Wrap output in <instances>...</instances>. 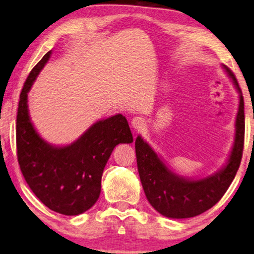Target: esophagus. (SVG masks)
I'll list each match as a JSON object with an SVG mask.
<instances>
[{
	"mask_svg": "<svg viewBox=\"0 0 254 254\" xmlns=\"http://www.w3.org/2000/svg\"><path fill=\"white\" fill-rule=\"evenodd\" d=\"M131 126H132V127L134 128V130L140 131V130H142V128L144 127V126H146V123H144V120L142 118L135 116V118H133V119H132V121H131Z\"/></svg>",
	"mask_w": 254,
	"mask_h": 254,
	"instance_id": "34e87169",
	"label": "esophagus"
}]
</instances>
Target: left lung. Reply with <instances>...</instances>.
I'll use <instances>...</instances> for the list:
<instances>
[{
    "mask_svg": "<svg viewBox=\"0 0 254 254\" xmlns=\"http://www.w3.org/2000/svg\"><path fill=\"white\" fill-rule=\"evenodd\" d=\"M229 78L240 92V105L235 122V141L226 166L214 175L190 180L176 175L141 136L135 140L138 171L149 202L159 214L170 218H190L214 207L223 198L234 180L242 159L244 147V100L233 72L224 65Z\"/></svg>",
    "mask_w": 254,
    "mask_h": 254,
    "instance_id": "1",
    "label": "left lung"
}]
</instances>
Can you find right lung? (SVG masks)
I'll return each instance as SVG.
<instances>
[{"label":"right lung","instance_id":"add662e5","mask_svg":"<svg viewBox=\"0 0 254 254\" xmlns=\"http://www.w3.org/2000/svg\"><path fill=\"white\" fill-rule=\"evenodd\" d=\"M52 52L43 56L28 75L20 94L17 114V156L20 170L35 195L51 210L75 216L98 200L102 175L120 143L133 142L122 114L96 122L65 147L47 143L35 130L28 113V92Z\"/></svg>","mask_w":254,"mask_h":254}]
</instances>
